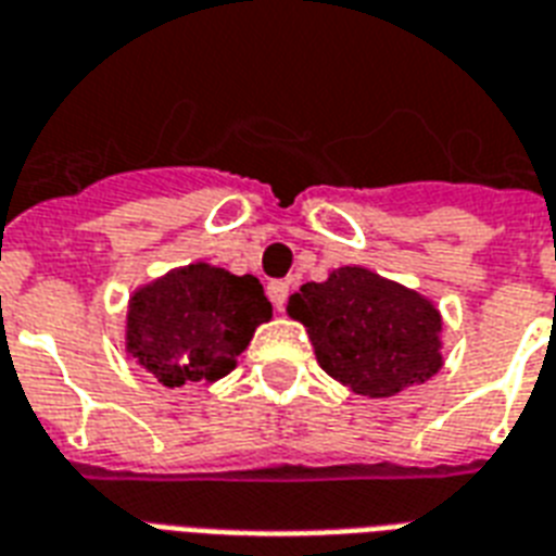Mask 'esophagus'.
Returning a JSON list of instances; mask_svg holds the SVG:
<instances>
[{
  "label": "esophagus",
  "mask_w": 556,
  "mask_h": 556,
  "mask_svg": "<svg viewBox=\"0 0 556 556\" xmlns=\"http://www.w3.org/2000/svg\"><path fill=\"white\" fill-rule=\"evenodd\" d=\"M268 296H270V303H274V308H277V312H282V308H286V300H288V282H286V279H270Z\"/></svg>",
  "instance_id": "34e87169"
}]
</instances>
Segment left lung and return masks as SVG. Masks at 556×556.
Listing matches in <instances>:
<instances>
[{"label":"left lung","mask_w":556,"mask_h":556,"mask_svg":"<svg viewBox=\"0 0 556 556\" xmlns=\"http://www.w3.org/2000/svg\"><path fill=\"white\" fill-rule=\"evenodd\" d=\"M288 315L308 329L317 364L362 396H396L443 364L438 308L367 268L300 286Z\"/></svg>","instance_id":"left-lung-1"}]
</instances>
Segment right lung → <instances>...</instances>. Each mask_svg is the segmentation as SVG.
<instances>
[{
    "mask_svg": "<svg viewBox=\"0 0 556 556\" xmlns=\"http://www.w3.org/2000/svg\"><path fill=\"white\" fill-rule=\"evenodd\" d=\"M270 317L260 279L189 265L156 279L130 300L127 350L163 381H215L236 367L256 326Z\"/></svg>",
    "mask_w": 556,
    "mask_h": 556,
    "instance_id": "right-lung-1",
    "label": "right lung"
}]
</instances>
